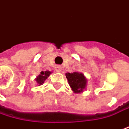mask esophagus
I'll return each instance as SVG.
<instances>
[{
    "label": "esophagus",
    "mask_w": 129,
    "mask_h": 129,
    "mask_svg": "<svg viewBox=\"0 0 129 129\" xmlns=\"http://www.w3.org/2000/svg\"><path fill=\"white\" fill-rule=\"evenodd\" d=\"M55 69H56V71L57 72H60L61 71H62V68L60 67V66H57L56 68H55Z\"/></svg>",
    "instance_id": "34e87169"
}]
</instances>
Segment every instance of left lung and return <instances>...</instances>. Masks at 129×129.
I'll return each instance as SVG.
<instances>
[{
	"instance_id": "left-lung-1",
	"label": "left lung",
	"mask_w": 129,
	"mask_h": 129,
	"mask_svg": "<svg viewBox=\"0 0 129 129\" xmlns=\"http://www.w3.org/2000/svg\"><path fill=\"white\" fill-rule=\"evenodd\" d=\"M66 77L74 93L77 94L84 91L87 85V79L83 73L78 72L72 73L67 72L66 73Z\"/></svg>"
}]
</instances>
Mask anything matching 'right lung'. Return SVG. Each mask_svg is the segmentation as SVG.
I'll return each mask as SVG.
<instances>
[{
	"mask_svg": "<svg viewBox=\"0 0 129 129\" xmlns=\"http://www.w3.org/2000/svg\"><path fill=\"white\" fill-rule=\"evenodd\" d=\"M51 74H52V72H49V71L41 72V74L35 78V81H36V83H38V86H39L40 85H42V84L44 83V81L49 77V75H50Z\"/></svg>",
	"mask_w": 129,
	"mask_h": 129,
	"instance_id": "obj_1",
	"label": "right lung"
}]
</instances>
